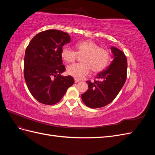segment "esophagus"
I'll return each mask as SVG.
<instances>
[{"label":"esophagus","mask_w":155,"mask_h":155,"mask_svg":"<svg viewBox=\"0 0 155 155\" xmlns=\"http://www.w3.org/2000/svg\"><path fill=\"white\" fill-rule=\"evenodd\" d=\"M74 81H75V83H78V82L79 81V79H74Z\"/></svg>","instance_id":"obj_1"}]
</instances>
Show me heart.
Returning a JSON list of instances; mask_svg holds the SVG:
<instances>
[{
    "label": "heart",
    "instance_id": "1",
    "mask_svg": "<svg viewBox=\"0 0 155 155\" xmlns=\"http://www.w3.org/2000/svg\"><path fill=\"white\" fill-rule=\"evenodd\" d=\"M76 51L67 47L61 50V56L64 61L70 63L76 59L78 55H83L81 63L74 64L67 67V74L76 79H82L91 72L99 73L104 70L110 62V55L109 50L100 47V45L92 40H84L74 45Z\"/></svg>",
    "mask_w": 155,
    "mask_h": 155
}]
</instances>
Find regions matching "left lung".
Segmentation results:
<instances>
[{"instance_id":"1","label":"left lung","mask_w":155,"mask_h":155,"mask_svg":"<svg viewBox=\"0 0 155 155\" xmlns=\"http://www.w3.org/2000/svg\"><path fill=\"white\" fill-rule=\"evenodd\" d=\"M113 60L105 70L99 72L96 78L100 81H87V91L81 94V99L87 107L100 108L109 104L118 94L127 78V60L124 53L112 46Z\"/></svg>"}]
</instances>
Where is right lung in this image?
Instances as JSON below:
<instances>
[{
    "mask_svg": "<svg viewBox=\"0 0 155 155\" xmlns=\"http://www.w3.org/2000/svg\"><path fill=\"white\" fill-rule=\"evenodd\" d=\"M70 42L67 33L48 30L37 34L27 46L25 79L31 94L41 104H57L74 83L72 76L61 75L65 71L61 52L63 46Z\"/></svg>",
    "mask_w": 155,
    "mask_h": 155,
    "instance_id": "right-lung-1",
    "label": "right lung"
}]
</instances>
